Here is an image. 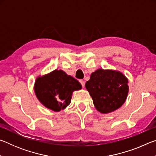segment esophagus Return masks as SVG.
Segmentation results:
<instances>
[{"instance_id": "obj_1", "label": "esophagus", "mask_w": 156, "mask_h": 156, "mask_svg": "<svg viewBox=\"0 0 156 156\" xmlns=\"http://www.w3.org/2000/svg\"><path fill=\"white\" fill-rule=\"evenodd\" d=\"M80 83L81 84V85L83 86V87H84V81L83 80H80Z\"/></svg>"}]
</instances>
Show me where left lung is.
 Here are the masks:
<instances>
[{"label": "left lung", "mask_w": 156, "mask_h": 156, "mask_svg": "<svg viewBox=\"0 0 156 156\" xmlns=\"http://www.w3.org/2000/svg\"><path fill=\"white\" fill-rule=\"evenodd\" d=\"M127 83L120 72L100 69L91 73L85 87L96 109L107 113L118 109L125 102L129 91Z\"/></svg>", "instance_id": "obj_1"}]
</instances>
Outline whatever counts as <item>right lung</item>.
<instances>
[{"instance_id": "right-lung-1", "label": "right lung", "mask_w": 156, "mask_h": 156, "mask_svg": "<svg viewBox=\"0 0 156 156\" xmlns=\"http://www.w3.org/2000/svg\"><path fill=\"white\" fill-rule=\"evenodd\" d=\"M82 88L80 83L62 70H55L38 77L34 90L38 99L47 108L59 112L70 104L72 92Z\"/></svg>"}]
</instances>
